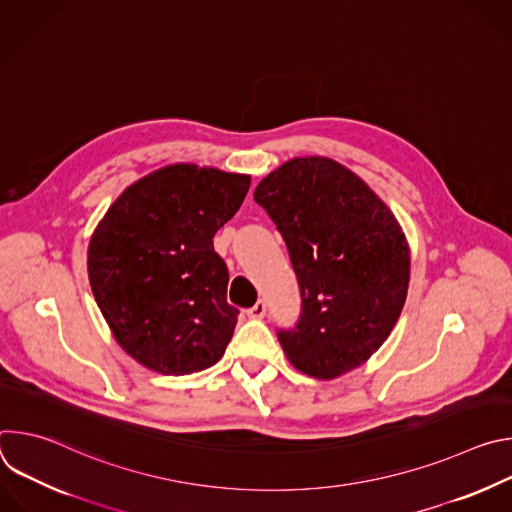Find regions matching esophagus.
<instances>
[{
	"label": "esophagus",
	"mask_w": 512,
	"mask_h": 512,
	"mask_svg": "<svg viewBox=\"0 0 512 512\" xmlns=\"http://www.w3.org/2000/svg\"><path fill=\"white\" fill-rule=\"evenodd\" d=\"M265 312H267V304H265L263 300H257L255 306H251V308L247 310V316H249V318H263Z\"/></svg>",
	"instance_id": "obj_1"
}]
</instances>
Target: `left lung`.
<instances>
[{
	"instance_id": "8db88e82",
	"label": "left lung",
	"mask_w": 512,
	"mask_h": 512,
	"mask_svg": "<svg viewBox=\"0 0 512 512\" xmlns=\"http://www.w3.org/2000/svg\"><path fill=\"white\" fill-rule=\"evenodd\" d=\"M281 233L302 310L277 338L289 362L334 379L367 360L397 324L409 285V247L393 212L334 160L296 158L253 194Z\"/></svg>"
}]
</instances>
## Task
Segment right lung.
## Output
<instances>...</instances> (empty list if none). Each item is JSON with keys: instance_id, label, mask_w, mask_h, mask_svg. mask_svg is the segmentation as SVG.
I'll return each mask as SVG.
<instances>
[{"instance_id": "1", "label": "right lung", "mask_w": 512, "mask_h": 512, "mask_svg": "<svg viewBox=\"0 0 512 512\" xmlns=\"http://www.w3.org/2000/svg\"><path fill=\"white\" fill-rule=\"evenodd\" d=\"M251 178L194 164L129 186L89 245V281L121 348L162 375H190L225 354L239 310L212 237L241 208Z\"/></svg>"}]
</instances>
